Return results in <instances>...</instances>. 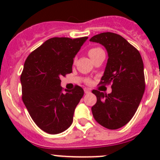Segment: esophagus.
<instances>
[{
    "mask_svg": "<svg viewBox=\"0 0 160 160\" xmlns=\"http://www.w3.org/2000/svg\"><path fill=\"white\" fill-rule=\"evenodd\" d=\"M84 92H85V93H90V90L88 89V88H85Z\"/></svg>",
    "mask_w": 160,
    "mask_h": 160,
    "instance_id": "obj_1",
    "label": "esophagus"
}]
</instances>
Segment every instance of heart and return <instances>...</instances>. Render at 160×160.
<instances>
[{"label":"heart","instance_id":"obj_1","mask_svg":"<svg viewBox=\"0 0 160 160\" xmlns=\"http://www.w3.org/2000/svg\"><path fill=\"white\" fill-rule=\"evenodd\" d=\"M103 51L102 49H101V48L99 47H95V48H92V49H90L89 50V56L91 57V56H94L95 54H97V53H98L99 52H101Z\"/></svg>","mask_w":160,"mask_h":160}]
</instances>
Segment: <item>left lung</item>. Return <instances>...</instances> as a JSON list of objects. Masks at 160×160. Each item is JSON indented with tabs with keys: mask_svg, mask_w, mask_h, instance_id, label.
Instances as JSON below:
<instances>
[{
	"mask_svg": "<svg viewBox=\"0 0 160 160\" xmlns=\"http://www.w3.org/2000/svg\"><path fill=\"white\" fill-rule=\"evenodd\" d=\"M90 41L107 49L108 59L100 83H111L112 89L108 94L92 90L97 97L91 108L93 116L104 128L118 129L132 118L142 98L146 88L142 59L139 52L118 34L103 32Z\"/></svg>",
	"mask_w": 160,
	"mask_h": 160,
	"instance_id": "1",
	"label": "left lung"
}]
</instances>
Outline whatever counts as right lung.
<instances>
[{
  "label": "right lung",
  "instance_id": "right-lung-1",
  "mask_svg": "<svg viewBox=\"0 0 160 160\" xmlns=\"http://www.w3.org/2000/svg\"><path fill=\"white\" fill-rule=\"evenodd\" d=\"M88 37L52 38L27 57L21 75L22 101L37 126L59 134L70 126L83 88L65 90L61 77L72 72L73 58Z\"/></svg>",
  "mask_w": 160,
  "mask_h": 160
}]
</instances>
